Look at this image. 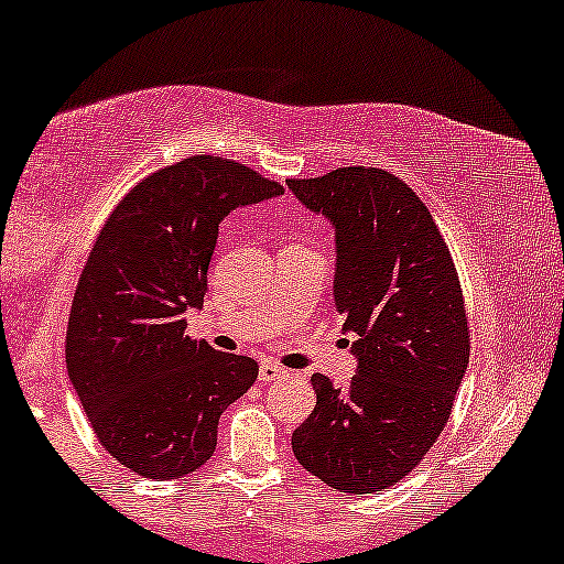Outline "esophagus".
<instances>
[{
	"mask_svg": "<svg viewBox=\"0 0 564 564\" xmlns=\"http://www.w3.org/2000/svg\"><path fill=\"white\" fill-rule=\"evenodd\" d=\"M282 375H284V369L276 367L274 361H261V367H259V380L261 382H274V380H280Z\"/></svg>",
	"mask_w": 564,
	"mask_h": 564,
	"instance_id": "34e87169",
	"label": "esophagus"
}]
</instances>
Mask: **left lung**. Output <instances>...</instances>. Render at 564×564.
Wrapping results in <instances>:
<instances>
[{
    "label": "left lung",
    "mask_w": 564,
    "mask_h": 564,
    "mask_svg": "<svg viewBox=\"0 0 564 564\" xmlns=\"http://www.w3.org/2000/svg\"><path fill=\"white\" fill-rule=\"evenodd\" d=\"M288 187L334 223V303L346 334H357L346 388L311 377L318 403L292 452L328 488L380 492L426 457L467 372L457 267L429 207L384 169L344 166Z\"/></svg>",
    "instance_id": "left-lung-1"
}]
</instances>
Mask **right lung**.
Segmentation results:
<instances>
[{"label": "right lung", "instance_id": "right-lung-1", "mask_svg": "<svg viewBox=\"0 0 564 564\" xmlns=\"http://www.w3.org/2000/svg\"><path fill=\"white\" fill-rule=\"evenodd\" d=\"M282 184L220 156H189L145 176L99 230L76 284L66 367L99 444L149 480L213 457L220 413L259 365L184 334L203 307L218 226Z\"/></svg>", "mask_w": 564, "mask_h": 564}]
</instances>
